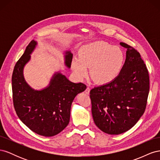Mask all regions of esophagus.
I'll use <instances>...</instances> for the list:
<instances>
[{"label": "esophagus", "instance_id": "obj_1", "mask_svg": "<svg viewBox=\"0 0 160 160\" xmlns=\"http://www.w3.org/2000/svg\"><path fill=\"white\" fill-rule=\"evenodd\" d=\"M89 92H90V88H89V87H88V88H86V89H85V93L86 94L89 95Z\"/></svg>", "mask_w": 160, "mask_h": 160}]
</instances>
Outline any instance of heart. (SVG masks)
I'll use <instances>...</instances> for the list:
<instances>
[{
    "instance_id": "obj_1",
    "label": "heart",
    "mask_w": 160,
    "mask_h": 160,
    "mask_svg": "<svg viewBox=\"0 0 160 160\" xmlns=\"http://www.w3.org/2000/svg\"><path fill=\"white\" fill-rule=\"evenodd\" d=\"M125 57L120 47L99 41L85 45L81 48L79 59L72 61V69L77 77L83 79L88 73L95 83L107 84L119 75L125 64Z\"/></svg>"
}]
</instances>
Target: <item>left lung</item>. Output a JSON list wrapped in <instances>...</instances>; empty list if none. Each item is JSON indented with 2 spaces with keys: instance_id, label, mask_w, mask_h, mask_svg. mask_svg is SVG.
Listing matches in <instances>:
<instances>
[{
  "instance_id": "left-lung-1",
  "label": "left lung",
  "mask_w": 160,
  "mask_h": 160,
  "mask_svg": "<svg viewBox=\"0 0 160 160\" xmlns=\"http://www.w3.org/2000/svg\"><path fill=\"white\" fill-rule=\"evenodd\" d=\"M127 49L123 69L114 81L90 91L94 122L102 132L118 135L135 125L146 108L149 77L139 52L125 42Z\"/></svg>"
}]
</instances>
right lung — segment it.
<instances>
[{
  "mask_svg": "<svg viewBox=\"0 0 160 160\" xmlns=\"http://www.w3.org/2000/svg\"><path fill=\"white\" fill-rule=\"evenodd\" d=\"M36 45V41H31L14 66L12 75L13 105L19 119L31 131L51 137L69 124L72 101L87 86L82 83H72L57 72L47 88L41 91L32 89L24 79L22 71ZM72 59V55L67 52L65 65L68 67H71Z\"/></svg>",
  "mask_w": 160,
  "mask_h": 160,
  "instance_id": "add662e5",
  "label": "right lung"
}]
</instances>
